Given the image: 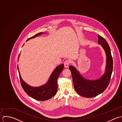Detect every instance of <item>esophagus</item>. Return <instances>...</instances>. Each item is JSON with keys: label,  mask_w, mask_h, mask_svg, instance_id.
Instances as JSON below:
<instances>
[{"label": "esophagus", "mask_w": 122, "mask_h": 122, "mask_svg": "<svg viewBox=\"0 0 122 122\" xmlns=\"http://www.w3.org/2000/svg\"><path fill=\"white\" fill-rule=\"evenodd\" d=\"M70 63V62L69 60H66V61H65V62H64V66H65V67L66 68H67V67H68V66H69Z\"/></svg>", "instance_id": "1"}]
</instances>
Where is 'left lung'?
<instances>
[{
    "instance_id": "left-lung-1",
    "label": "left lung",
    "mask_w": 122,
    "mask_h": 122,
    "mask_svg": "<svg viewBox=\"0 0 122 122\" xmlns=\"http://www.w3.org/2000/svg\"><path fill=\"white\" fill-rule=\"evenodd\" d=\"M98 38V44L102 46L107 55L106 70L102 77L95 80H88L81 76L75 67L69 66L76 91L79 95L87 98L97 96L107 89L109 84L113 69V60L109 45L105 39L99 35Z\"/></svg>"
}]
</instances>
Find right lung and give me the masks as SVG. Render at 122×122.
Returning <instances> with one entry per match:
<instances>
[{"label":"right lung","instance_id":"right-lung-1","mask_svg":"<svg viewBox=\"0 0 122 122\" xmlns=\"http://www.w3.org/2000/svg\"><path fill=\"white\" fill-rule=\"evenodd\" d=\"M42 34L43 33L42 32L36 34L33 36L29 38L26 41L35 38ZM19 56L20 54L18 56V60ZM64 67V64L57 66L52 73L48 82L46 84L40 87H34L27 85L22 80L19 73L18 67L17 66L21 86L25 92L33 98L38 101H46L48 100L53 97L56 93L57 90V80L60 74L63 71Z\"/></svg>","mask_w":122,"mask_h":122}]
</instances>
